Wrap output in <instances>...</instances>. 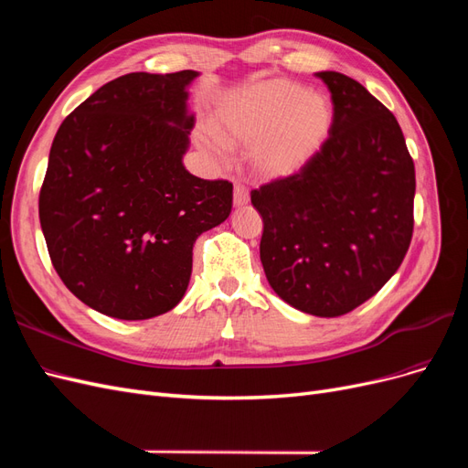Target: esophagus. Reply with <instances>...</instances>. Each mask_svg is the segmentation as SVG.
I'll list each match as a JSON object with an SVG mask.
<instances>
[{
  "label": "esophagus",
  "mask_w": 468,
  "mask_h": 468,
  "mask_svg": "<svg viewBox=\"0 0 468 468\" xmlns=\"http://www.w3.org/2000/svg\"><path fill=\"white\" fill-rule=\"evenodd\" d=\"M250 201V193L242 183H234V207H244Z\"/></svg>",
  "instance_id": "obj_1"
}]
</instances>
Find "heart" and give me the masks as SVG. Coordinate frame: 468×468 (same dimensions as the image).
<instances>
[{"label":"heart","mask_w":468,"mask_h":468,"mask_svg":"<svg viewBox=\"0 0 468 468\" xmlns=\"http://www.w3.org/2000/svg\"><path fill=\"white\" fill-rule=\"evenodd\" d=\"M334 129V105L318 91L289 80H261L229 95L212 117V133L201 143L218 154L220 143L250 146L253 174L265 181L289 179L322 152Z\"/></svg>","instance_id":"1"}]
</instances>
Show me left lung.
Listing matches in <instances>:
<instances>
[{
  "label": "left lung",
  "instance_id": "obj_1",
  "mask_svg": "<svg viewBox=\"0 0 468 468\" xmlns=\"http://www.w3.org/2000/svg\"><path fill=\"white\" fill-rule=\"evenodd\" d=\"M332 93L334 129L301 174L251 191L263 218L260 258L282 301L334 318L399 271L414 230L416 172L392 112L359 81L316 74Z\"/></svg>",
  "mask_w": 468,
  "mask_h": 468
}]
</instances>
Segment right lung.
Instances as JSON below:
<instances>
[{
  "mask_svg": "<svg viewBox=\"0 0 468 468\" xmlns=\"http://www.w3.org/2000/svg\"><path fill=\"white\" fill-rule=\"evenodd\" d=\"M195 78V69L121 76L54 136L40 229L64 285L105 316L148 320L176 308L195 239L230 217L232 183L183 165Z\"/></svg>",
  "mask_w": 468,
  "mask_h": 468,
  "instance_id": "add662e5",
  "label": "right lung"
}]
</instances>
